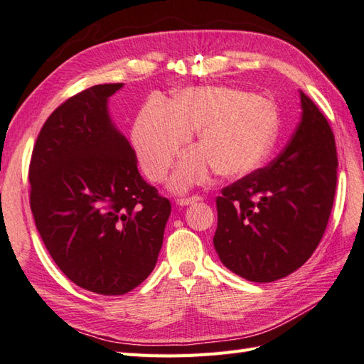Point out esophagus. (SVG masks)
<instances>
[{
    "label": "esophagus",
    "mask_w": 364,
    "mask_h": 364,
    "mask_svg": "<svg viewBox=\"0 0 364 364\" xmlns=\"http://www.w3.org/2000/svg\"><path fill=\"white\" fill-rule=\"evenodd\" d=\"M203 198L198 196V195H193V196H188V198H179L177 199V204L179 205H188V204H193V203H198V200H200Z\"/></svg>",
    "instance_id": "34e87169"
}]
</instances>
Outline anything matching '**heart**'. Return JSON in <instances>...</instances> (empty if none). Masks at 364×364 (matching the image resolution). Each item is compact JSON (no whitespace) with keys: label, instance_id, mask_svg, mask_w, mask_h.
Segmentation results:
<instances>
[{"label":"heart","instance_id":"1","mask_svg":"<svg viewBox=\"0 0 364 364\" xmlns=\"http://www.w3.org/2000/svg\"><path fill=\"white\" fill-rule=\"evenodd\" d=\"M279 118L272 102L230 87L183 88L173 101L152 96L132 127L140 166L151 181L161 182L177 152L199 127V146L182 156L171 187L185 191L205 182L215 169L240 177L260 166L272 151Z\"/></svg>","mask_w":364,"mask_h":364}]
</instances>
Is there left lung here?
<instances>
[{
	"instance_id": "obj_1",
	"label": "left lung",
	"mask_w": 364,
	"mask_h": 364,
	"mask_svg": "<svg viewBox=\"0 0 364 364\" xmlns=\"http://www.w3.org/2000/svg\"><path fill=\"white\" fill-rule=\"evenodd\" d=\"M301 102L302 119L285 149L216 198V252L225 268L250 282H274L301 268L318 247L333 207L335 136L302 92Z\"/></svg>"
}]
</instances>
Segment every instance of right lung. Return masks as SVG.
Here are the masks:
<instances>
[{
  "label": "right lung",
  "instance_id": "1",
  "mask_svg": "<svg viewBox=\"0 0 364 364\" xmlns=\"http://www.w3.org/2000/svg\"><path fill=\"white\" fill-rule=\"evenodd\" d=\"M123 84L71 96L48 117L29 164V204L54 263L77 287L121 296L154 269L171 203L143 181L110 121Z\"/></svg>",
  "mask_w": 364,
  "mask_h": 364
}]
</instances>
